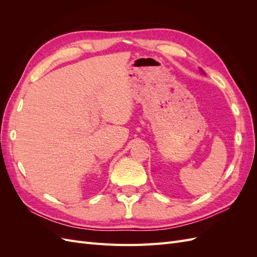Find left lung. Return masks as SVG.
Returning a JSON list of instances; mask_svg holds the SVG:
<instances>
[{
    "mask_svg": "<svg viewBox=\"0 0 257 257\" xmlns=\"http://www.w3.org/2000/svg\"><path fill=\"white\" fill-rule=\"evenodd\" d=\"M200 71H201V72H203V69H200Z\"/></svg>",
    "mask_w": 257,
    "mask_h": 257,
    "instance_id": "8db88e82",
    "label": "left lung"
}]
</instances>
